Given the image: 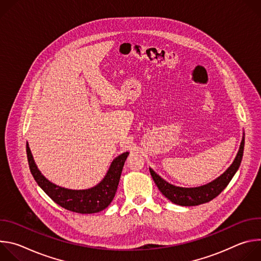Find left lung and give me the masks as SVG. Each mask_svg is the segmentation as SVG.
<instances>
[{"instance_id":"left-lung-1","label":"left lung","mask_w":261,"mask_h":261,"mask_svg":"<svg viewBox=\"0 0 261 261\" xmlns=\"http://www.w3.org/2000/svg\"><path fill=\"white\" fill-rule=\"evenodd\" d=\"M244 145H245V133H243L239 152L232 164L216 179L203 186H199V187H193V188L178 187V186H174L168 182L167 180H165L164 178H162L152 168H150V172L160 192L171 202L181 206L199 205V204L211 201L227 187V185L229 184V181L231 180V178L233 177V175L236 174V172L238 171L241 165L243 154H244Z\"/></svg>"}]
</instances>
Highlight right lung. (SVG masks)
<instances>
[{
  "instance_id": "1",
  "label": "right lung",
  "mask_w": 261,
  "mask_h": 261,
  "mask_svg": "<svg viewBox=\"0 0 261 261\" xmlns=\"http://www.w3.org/2000/svg\"><path fill=\"white\" fill-rule=\"evenodd\" d=\"M27 155L30 170L35 180L56 203L71 212L94 214L103 211L113 201L129 152H125L114 159L105 176L99 184L92 188L84 190H73L61 187L47 179L37 167L28 142Z\"/></svg>"
}]
</instances>
